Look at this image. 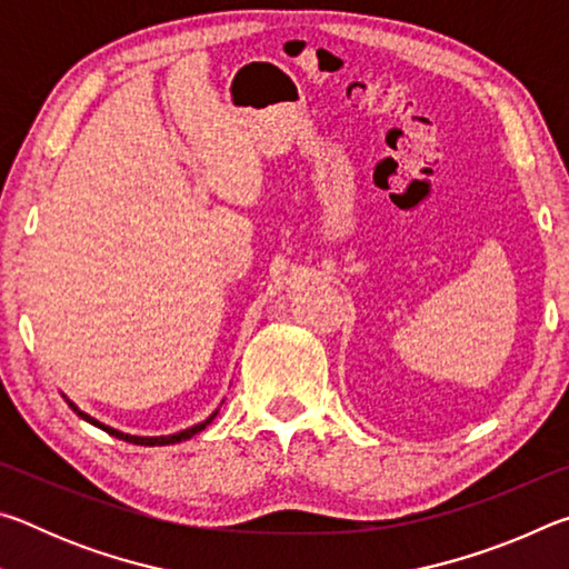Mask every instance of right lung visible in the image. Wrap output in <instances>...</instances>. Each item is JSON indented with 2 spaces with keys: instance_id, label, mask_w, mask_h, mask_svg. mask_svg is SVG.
Here are the masks:
<instances>
[{
  "instance_id": "add662e5",
  "label": "right lung",
  "mask_w": 569,
  "mask_h": 569,
  "mask_svg": "<svg viewBox=\"0 0 569 569\" xmlns=\"http://www.w3.org/2000/svg\"><path fill=\"white\" fill-rule=\"evenodd\" d=\"M64 401L70 403L72 411H77V417H82L84 421H90L92 427H98V429H102V431H108V435H110V437H114V439L130 441V445H140V447H166V445H178V441H186V439H190V437H196L198 431H203V429L208 427V423L218 417V411H213L206 421H200V423H196V427H190V429H182V431H178V435H168V437H132V435H124V431H118V429L108 427V423H102V421H98V419H92L90 413H84V411L77 409L74 403H72L70 399H67V397H64Z\"/></svg>"
}]
</instances>
